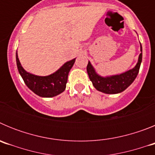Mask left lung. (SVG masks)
Here are the masks:
<instances>
[{"instance_id": "8db88e82", "label": "left lung", "mask_w": 155, "mask_h": 155, "mask_svg": "<svg viewBox=\"0 0 155 155\" xmlns=\"http://www.w3.org/2000/svg\"><path fill=\"white\" fill-rule=\"evenodd\" d=\"M140 52L138 61L133 69L129 70L124 73L112 76L102 77L97 74L91 62L88 61L87 72L89 79L94 87L98 91L105 94H118L124 91L132 84L139 72L140 67L142 61V46L140 44Z\"/></svg>"}]
</instances>
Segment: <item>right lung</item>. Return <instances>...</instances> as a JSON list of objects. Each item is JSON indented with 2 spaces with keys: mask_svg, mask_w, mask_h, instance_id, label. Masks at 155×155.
<instances>
[{
  "mask_svg": "<svg viewBox=\"0 0 155 155\" xmlns=\"http://www.w3.org/2000/svg\"><path fill=\"white\" fill-rule=\"evenodd\" d=\"M75 59L66 62L56 72L47 76H38L27 72L22 68L16 53V63L18 72L25 84L31 91L42 98L57 96L65 90L68 82V74L73 67Z\"/></svg>",
  "mask_w": 155,
  "mask_h": 155,
  "instance_id": "obj_1",
  "label": "right lung"
}]
</instances>
